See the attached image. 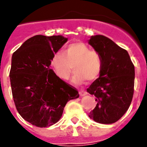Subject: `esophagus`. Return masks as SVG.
<instances>
[{"mask_svg": "<svg viewBox=\"0 0 147 147\" xmlns=\"http://www.w3.org/2000/svg\"><path fill=\"white\" fill-rule=\"evenodd\" d=\"M86 94H87V92H86V90H80V95L81 96H83L86 95Z\"/></svg>", "mask_w": 147, "mask_h": 147, "instance_id": "34e87169", "label": "esophagus"}]
</instances>
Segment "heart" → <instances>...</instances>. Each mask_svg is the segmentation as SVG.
I'll list each match as a JSON object with an SVG mask.
<instances>
[{
  "label": "heart",
  "instance_id": "heart-1",
  "mask_svg": "<svg viewBox=\"0 0 147 147\" xmlns=\"http://www.w3.org/2000/svg\"><path fill=\"white\" fill-rule=\"evenodd\" d=\"M51 67L61 80H68L72 72L75 84H81L86 80L93 81L98 78L102 69V58L96 51L91 50L83 42H74L66 46L63 53H55L51 59Z\"/></svg>",
  "mask_w": 147,
  "mask_h": 147
}]
</instances>
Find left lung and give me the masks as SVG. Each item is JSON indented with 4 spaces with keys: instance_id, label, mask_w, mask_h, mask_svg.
<instances>
[{
    "instance_id": "1",
    "label": "left lung",
    "mask_w": 147,
    "mask_h": 147,
    "mask_svg": "<svg viewBox=\"0 0 147 147\" xmlns=\"http://www.w3.org/2000/svg\"><path fill=\"white\" fill-rule=\"evenodd\" d=\"M89 44L100 53L99 78L87 88L97 104L89 117L101 124H112L128 109L134 92L135 69L127 51L104 35L91 36Z\"/></svg>"
}]
</instances>
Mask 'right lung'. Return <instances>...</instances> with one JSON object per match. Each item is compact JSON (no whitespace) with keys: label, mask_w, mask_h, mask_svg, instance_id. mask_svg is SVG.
I'll use <instances>...</instances> for the list:
<instances>
[{"label":"right lung","mask_w":147,"mask_h":147,"mask_svg":"<svg viewBox=\"0 0 147 147\" xmlns=\"http://www.w3.org/2000/svg\"><path fill=\"white\" fill-rule=\"evenodd\" d=\"M67 41L61 35H35L12 55L9 77L15 106L26 121L37 127L57 123L66 104L79 97L78 90L50 68L51 57Z\"/></svg>","instance_id":"right-lung-1"}]
</instances>
